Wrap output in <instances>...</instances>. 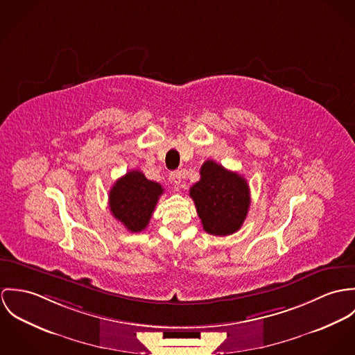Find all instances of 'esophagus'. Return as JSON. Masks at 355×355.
<instances>
[{"label":"esophagus","mask_w":355,"mask_h":355,"mask_svg":"<svg viewBox=\"0 0 355 355\" xmlns=\"http://www.w3.org/2000/svg\"><path fill=\"white\" fill-rule=\"evenodd\" d=\"M182 178H184V174L181 171H174L170 174V180L171 182L175 185V187H180L181 182H182Z\"/></svg>","instance_id":"obj_1"}]
</instances>
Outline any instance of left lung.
Here are the masks:
<instances>
[{
    "mask_svg": "<svg viewBox=\"0 0 355 355\" xmlns=\"http://www.w3.org/2000/svg\"><path fill=\"white\" fill-rule=\"evenodd\" d=\"M189 195L195 201L202 229L212 236H230L238 232L250 205L246 180L214 160L202 163L200 181L191 188Z\"/></svg>",
    "mask_w": 355,
    "mask_h": 355,
    "instance_id": "left-lung-1",
    "label": "left lung"
}]
</instances>
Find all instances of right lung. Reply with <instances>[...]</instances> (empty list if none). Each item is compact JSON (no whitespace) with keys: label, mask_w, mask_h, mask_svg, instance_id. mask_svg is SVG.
Returning a JSON list of instances; mask_svg holds the SVG:
<instances>
[{"label":"right lung","mask_w":355,"mask_h":355,"mask_svg":"<svg viewBox=\"0 0 355 355\" xmlns=\"http://www.w3.org/2000/svg\"><path fill=\"white\" fill-rule=\"evenodd\" d=\"M163 191L160 184L147 180L141 171L130 170L110 189V211L129 232L140 233L148 226Z\"/></svg>","instance_id":"add662e5"}]
</instances>
